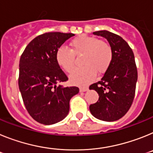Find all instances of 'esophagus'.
I'll return each mask as SVG.
<instances>
[{
  "label": "esophagus",
  "instance_id": "obj_1",
  "mask_svg": "<svg viewBox=\"0 0 153 153\" xmlns=\"http://www.w3.org/2000/svg\"><path fill=\"white\" fill-rule=\"evenodd\" d=\"M88 90V87H82L80 88V91L81 92H84V91H86Z\"/></svg>",
  "mask_w": 153,
  "mask_h": 153
}]
</instances>
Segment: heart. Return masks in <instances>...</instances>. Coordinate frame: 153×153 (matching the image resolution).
<instances>
[{
	"label": "heart",
	"mask_w": 153,
	"mask_h": 153,
	"mask_svg": "<svg viewBox=\"0 0 153 153\" xmlns=\"http://www.w3.org/2000/svg\"><path fill=\"white\" fill-rule=\"evenodd\" d=\"M71 50L62 46L57 50V63L66 71L71 72L75 68V54H83L82 58L84 67L75 69L70 75L73 84L87 85L96 78L97 73H103L108 69L113 58V51L108 42L85 34L74 38L70 43Z\"/></svg>",
	"instance_id": "obj_1"
}]
</instances>
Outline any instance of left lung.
<instances>
[{
    "label": "left lung",
    "instance_id": "1",
    "mask_svg": "<svg viewBox=\"0 0 153 153\" xmlns=\"http://www.w3.org/2000/svg\"><path fill=\"white\" fill-rule=\"evenodd\" d=\"M93 34L108 40L113 58L102 79L90 85V89L99 93V98L89 109L97 119L114 122L124 116L133 102L138 78L135 57L128 43L118 34L108 30Z\"/></svg>",
    "mask_w": 153,
    "mask_h": 153
}]
</instances>
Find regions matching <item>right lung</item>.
Here are the masks:
<instances>
[{
  "mask_svg": "<svg viewBox=\"0 0 153 153\" xmlns=\"http://www.w3.org/2000/svg\"><path fill=\"white\" fill-rule=\"evenodd\" d=\"M71 33L48 32L31 41L21 54L18 85L25 108L38 123L52 125L65 119L69 102L78 94L75 86L57 84L68 80L55 59L57 50Z\"/></svg>",
  "mask_w": 153,
  "mask_h": 153,
  "instance_id": "obj_1",
  "label": "right lung"
}]
</instances>
